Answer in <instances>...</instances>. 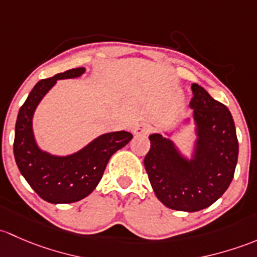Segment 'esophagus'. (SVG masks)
Listing matches in <instances>:
<instances>
[{
    "instance_id": "esophagus-1",
    "label": "esophagus",
    "mask_w": 257,
    "mask_h": 257,
    "mask_svg": "<svg viewBox=\"0 0 257 257\" xmlns=\"http://www.w3.org/2000/svg\"><path fill=\"white\" fill-rule=\"evenodd\" d=\"M151 131V126L147 123H139L134 127V132L136 135H147Z\"/></svg>"
}]
</instances>
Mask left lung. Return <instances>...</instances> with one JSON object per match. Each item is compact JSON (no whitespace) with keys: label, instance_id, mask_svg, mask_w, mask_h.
<instances>
[{"label":"left lung","instance_id":"8db88e82","mask_svg":"<svg viewBox=\"0 0 257 257\" xmlns=\"http://www.w3.org/2000/svg\"><path fill=\"white\" fill-rule=\"evenodd\" d=\"M189 102L195 122V148L190 160L161 134L150 136L145 168L156 197L181 211L208 208L229 188L239 155L236 130L230 111L204 88L192 84Z\"/></svg>","mask_w":257,"mask_h":257}]
</instances>
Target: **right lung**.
<instances>
[{
    "mask_svg": "<svg viewBox=\"0 0 257 257\" xmlns=\"http://www.w3.org/2000/svg\"><path fill=\"white\" fill-rule=\"evenodd\" d=\"M84 73L85 68H75L38 81L16 121L13 153L17 167L32 189L53 204L74 203L88 197L99 184L111 156L134 137L127 131L109 132L69 156L50 155L38 147L32 126L38 104L57 80L78 78Z\"/></svg>",
    "mask_w": 257,
    "mask_h": 257,
    "instance_id": "1",
    "label": "right lung"
}]
</instances>
